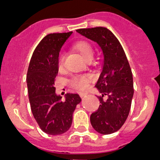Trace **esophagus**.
I'll return each instance as SVG.
<instances>
[{
	"instance_id": "obj_1",
	"label": "esophagus",
	"mask_w": 160,
	"mask_h": 160,
	"mask_svg": "<svg viewBox=\"0 0 160 160\" xmlns=\"http://www.w3.org/2000/svg\"><path fill=\"white\" fill-rule=\"evenodd\" d=\"M87 94H88V93L87 92H82V93H80V94H79V95H80V97L81 98H83V97H85V96H87Z\"/></svg>"
}]
</instances>
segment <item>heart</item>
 Masks as SVG:
<instances>
[{"label":"heart","mask_w":160,"mask_h":160,"mask_svg":"<svg viewBox=\"0 0 160 160\" xmlns=\"http://www.w3.org/2000/svg\"><path fill=\"white\" fill-rule=\"evenodd\" d=\"M74 49L80 53V54L83 57V58L87 61L92 60L93 56H94V49L93 46L90 42L87 41L82 40L78 41L73 45ZM65 59L66 56L63 52L60 53L58 59V64L59 68H62L64 66ZM91 81V76L90 75H78L74 76L70 80V83L72 87L78 90H83L87 89L88 87L89 82Z\"/></svg>","instance_id":"obj_1"}]
</instances>
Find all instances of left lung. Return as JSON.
I'll return each mask as SVG.
<instances>
[{"instance_id":"left-lung-1","label":"left lung","mask_w":160,"mask_h":160,"mask_svg":"<svg viewBox=\"0 0 160 160\" xmlns=\"http://www.w3.org/2000/svg\"><path fill=\"white\" fill-rule=\"evenodd\" d=\"M78 33L98 44L103 64L95 87L102 94L100 104L90 115V123L97 132L109 135L118 131L131 110L134 89L132 72L123 49L117 38L105 27L77 29ZM108 96L105 100L103 98Z\"/></svg>"}]
</instances>
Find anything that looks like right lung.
<instances>
[{
  "label": "right lung",
  "instance_id": "obj_1",
  "mask_svg": "<svg viewBox=\"0 0 160 160\" xmlns=\"http://www.w3.org/2000/svg\"><path fill=\"white\" fill-rule=\"evenodd\" d=\"M73 32L49 33L39 42L28 68V94L31 111L41 129L48 135H62L70 129L73 113L82 101L78 94H68L62 100L55 93L59 52Z\"/></svg>",
  "mask_w": 160,
  "mask_h": 160
}]
</instances>
